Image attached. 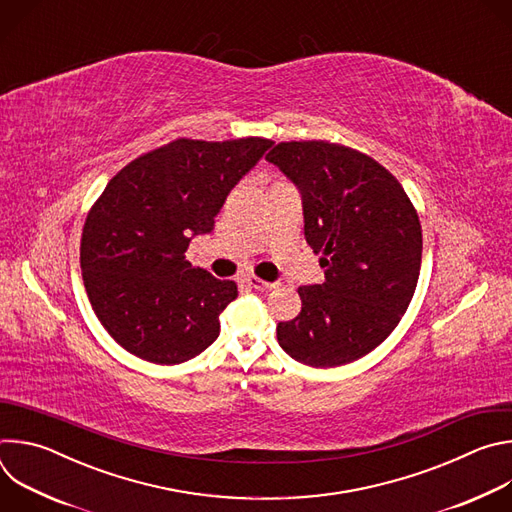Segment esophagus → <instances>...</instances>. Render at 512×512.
<instances>
[{"mask_svg":"<svg viewBox=\"0 0 512 512\" xmlns=\"http://www.w3.org/2000/svg\"><path fill=\"white\" fill-rule=\"evenodd\" d=\"M249 281V285L251 287H255V289H259V291H267V289H273L277 283H273V281H263V279H259V277H251V279H247Z\"/></svg>","mask_w":512,"mask_h":512,"instance_id":"1","label":"esophagus"}]
</instances>
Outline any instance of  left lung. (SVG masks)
I'll return each instance as SVG.
<instances>
[{
	"label": "left lung",
	"instance_id": "left-lung-1",
	"mask_svg": "<svg viewBox=\"0 0 512 512\" xmlns=\"http://www.w3.org/2000/svg\"><path fill=\"white\" fill-rule=\"evenodd\" d=\"M302 194L304 235L324 283L298 289L302 312L277 324L279 346L330 369L377 348L399 324L421 267V225L399 180L330 141H281L265 156Z\"/></svg>",
	"mask_w": 512,
	"mask_h": 512
}]
</instances>
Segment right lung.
I'll return each instance as SVG.
<instances>
[{"label":"right lung","instance_id":"right-lung-1","mask_svg":"<svg viewBox=\"0 0 512 512\" xmlns=\"http://www.w3.org/2000/svg\"><path fill=\"white\" fill-rule=\"evenodd\" d=\"M271 139H174L117 172L87 214L81 269L103 328L127 352L180 364L221 332L237 283L186 261Z\"/></svg>","mask_w":512,"mask_h":512}]
</instances>
